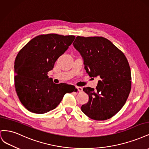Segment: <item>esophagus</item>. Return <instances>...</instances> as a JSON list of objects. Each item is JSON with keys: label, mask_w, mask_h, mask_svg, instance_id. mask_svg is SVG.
<instances>
[{"label": "esophagus", "mask_w": 149, "mask_h": 149, "mask_svg": "<svg viewBox=\"0 0 149 149\" xmlns=\"http://www.w3.org/2000/svg\"><path fill=\"white\" fill-rule=\"evenodd\" d=\"M76 88H77L78 91L79 92H81V91H83V88H82V87H79V86H78V87H76Z\"/></svg>", "instance_id": "34e87169"}]
</instances>
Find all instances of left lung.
Wrapping results in <instances>:
<instances>
[{
  "mask_svg": "<svg viewBox=\"0 0 149 149\" xmlns=\"http://www.w3.org/2000/svg\"><path fill=\"white\" fill-rule=\"evenodd\" d=\"M90 77H100L96 89L83 88L89 101L81 111L97 120L110 119L121 109L131 89V73L124 54L102 37L78 36L73 43Z\"/></svg>",
  "mask_w": 149,
  "mask_h": 149,
  "instance_id": "1",
  "label": "left lung"
}]
</instances>
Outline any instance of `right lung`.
I'll use <instances>...</instances> for the list:
<instances>
[{
	"mask_svg": "<svg viewBox=\"0 0 149 149\" xmlns=\"http://www.w3.org/2000/svg\"><path fill=\"white\" fill-rule=\"evenodd\" d=\"M74 38L73 35H40L31 39L17 54L14 65L15 91L28 111L46 113L55 109L66 93L75 91L74 86L55 84L47 75Z\"/></svg>",
	"mask_w": 149,
	"mask_h": 149,
	"instance_id": "add662e5",
	"label": "right lung"
}]
</instances>
